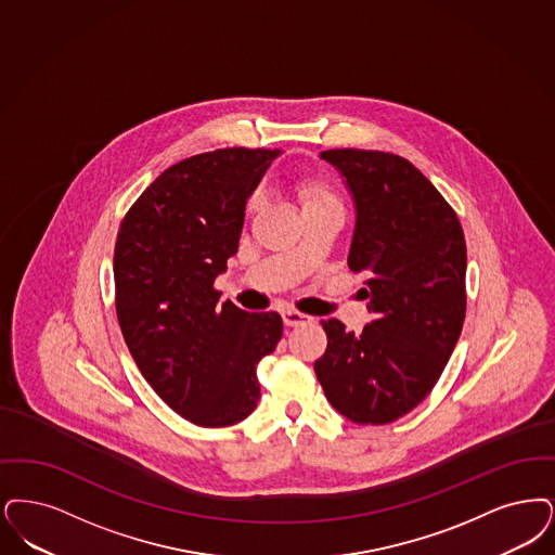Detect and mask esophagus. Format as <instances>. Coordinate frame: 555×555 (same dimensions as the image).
<instances>
[{
  "label": "esophagus",
  "mask_w": 555,
  "mask_h": 555,
  "mask_svg": "<svg viewBox=\"0 0 555 555\" xmlns=\"http://www.w3.org/2000/svg\"><path fill=\"white\" fill-rule=\"evenodd\" d=\"M283 322H285V326L288 328H293V326H304V324H310L313 318L310 315H306V313H299V311L293 310H283Z\"/></svg>",
  "instance_id": "obj_1"
}]
</instances>
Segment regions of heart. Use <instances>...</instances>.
<instances>
[{
  "label": "heart",
  "mask_w": 555,
  "mask_h": 555,
  "mask_svg": "<svg viewBox=\"0 0 555 555\" xmlns=\"http://www.w3.org/2000/svg\"><path fill=\"white\" fill-rule=\"evenodd\" d=\"M297 194L301 199L304 210L311 208H324V206H340L333 188L322 179H304L297 183ZM256 206V199L251 202V208Z\"/></svg>",
  "instance_id": "1"
}]
</instances>
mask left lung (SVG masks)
I'll return each instance as SVG.
<instances>
[{
  "label": "left lung",
  "mask_w": 555,
  "mask_h": 555,
  "mask_svg": "<svg viewBox=\"0 0 555 555\" xmlns=\"http://www.w3.org/2000/svg\"><path fill=\"white\" fill-rule=\"evenodd\" d=\"M345 181L356 229L347 264L365 274L361 333L324 320L326 353L313 363L334 409L361 425L397 422L422 402L452 356L466 311V245L456 212L406 158L324 151Z\"/></svg>",
  "instance_id": "1"
}]
</instances>
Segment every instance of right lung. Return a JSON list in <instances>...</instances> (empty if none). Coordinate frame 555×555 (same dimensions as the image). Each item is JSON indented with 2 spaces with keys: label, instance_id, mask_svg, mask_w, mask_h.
Returning <instances> with one entry per match:
<instances>
[{
  "label": "right lung",
  "instance_id": "add662e5",
  "mask_svg": "<svg viewBox=\"0 0 555 555\" xmlns=\"http://www.w3.org/2000/svg\"><path fill=\"white\" fill-rule=\"evenodd\" d=\"M281 151L222 149L165 169L119 227L115 310L142 376L202 427L244 422L260 400L256 367L276 349V311L219 306L215 279L237 254L245 204Z\"/></svg>",
  "mask_w": 555,
  "mask_h": 555
}]
</instances>
